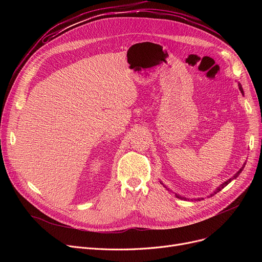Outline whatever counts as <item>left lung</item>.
Returning <instances> with one entry per match:
<instances>
[{"mask_svg":"<svg viewBox=\"0 0 262 262\" xmlns=\"http://www.w3.org/2000/svg\"><path fill=\"white\" fill-rule=\"evenodd\" d=\"M238 86H239V89H240L241 93H242V94L244 95V91H243V88H242L241 84H239ZM244 167H245V162H244V164H243V166H242V168H241V169H240V170H239V171H238V172H237V173H236L235 175H233L232 177H230V178H229V180H227V181H226V182H224L223 184H221V185H220V186H219V187H217V188H216V189H215V190H214V191L212 192V193L210 194V196H212V195L216 194V193H217V192H220V191H221V190H222L223 188H225V187H226V186H227V185H228V184H229V183H230L231 181H233V180H236V178H237V177H238V176L240 175V173L242 172V170L244 169ZM160 184H161V185H162V186H163L164 188H166V189H167L168 191H171V192H173V191H172V190H170V188H168V187H167L166 185H163V183H162V182H160ZM173 193H174V192H173ZM174 194H175V196H176L177 199H180V200H184V201H201V200H204L203 198H198V199H187V198H185V196H182V195H180V194H177V193H174Z\"/></svg>","mask_w":262,"mask_h":262,"instance_id":"8db88e82","label":"left lung"}]
</instances>
